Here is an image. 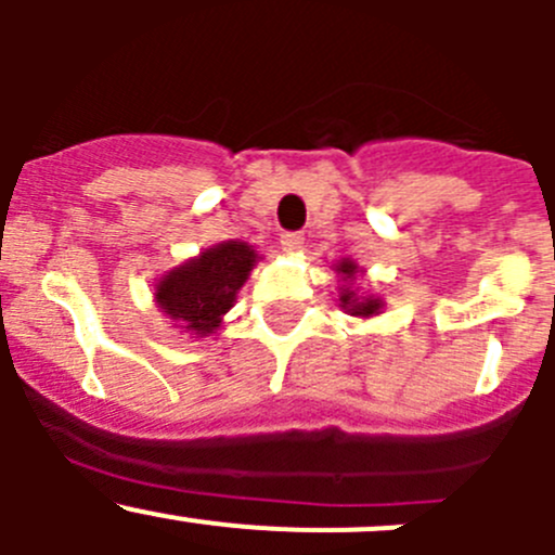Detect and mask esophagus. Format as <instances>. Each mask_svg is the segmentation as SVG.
Returning <instances> with one entry per match:
<instances>
[{
    "label": "esophagus",
    "instance_id": "obj_1",
    "mask_svg": "<svg viewBox=\"0 0 555 555\" xmlns=\"http://www.w3.org/2000/svg\"><path fill=\"white\" fill-rule=\"evenodd\" d=\"M282 249L289 251V255L300 251L304 249V236L300 233H282Z\"/></svg>",
    "mask_w": 555,
    "mask_h": 555
}]
</instances>
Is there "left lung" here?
Here are the masks:
<instances>
[{
    "label": "left lung",
    "instance_id": "obj_1",
    "mask_svg": "<svg viewBox=\"0 0 555 555\" xmlns=\"http://www.w3.org/2000/svg\"><path fill=\"white\" fill-rule=\"evenodd\" d=\"M335 271L340 273V279H344V287H340V309L346 313H351V317H376V313H382L384 309V300L376 298V295H360L357 289H351V282L357 279V262L349 260V257H344V260L335 266Z\"/></svg>",
    "mask_w": 555,
    "mask_h": 555
}]
</instances>
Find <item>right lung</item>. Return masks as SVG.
I'll return each mask as SVG.
<instances>
[{
	"label": "right lung",
	"mask_w": 555,
	"mask_h": 555,
	"mask_svg": "<svg viewBox=\"0 0 555 555\" xmlns=\"http://www.w3.org/2000/svg\"><path fill=\"white\" fill-rule=\"evenodd\" d=\"M257 251L246 242H222L190 257L155 284L158 309L193 338L215 333L249 279Z\"/></svg>",
	"instance_id": "obj_1"
}]
</instances>
